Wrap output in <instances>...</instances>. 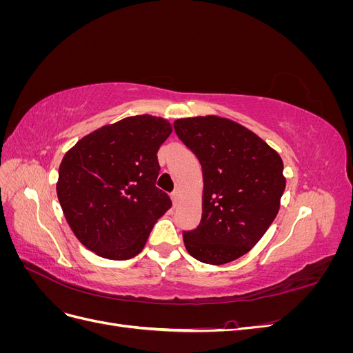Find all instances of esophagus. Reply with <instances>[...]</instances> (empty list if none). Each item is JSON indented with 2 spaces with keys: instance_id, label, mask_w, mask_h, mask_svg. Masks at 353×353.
<instances>
[{
  "instance_id": "1",
  "label": "esophagus",
  "mask_w": 353,
  "mask_h": 353,
  "mask_svg": "<svg viewBox=\"0 0 353 353\" xmlns=\"http://www.w3.org/2000/svg\"><path fill=\"white\" fill-rule=\"evenodd\" d=\"M170 199H172L174 206H176V205H178V201H179V193H178V191H174V193L170 194Z\"/></svg>"
}]
</instances>
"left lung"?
Wrapping results in <instances>:
<instances>
[{
	"mask_svg": "<svg viewBox=\"0 0 353 353\" xmlns=\"http://www.w3.org/2000/svg\"><path fill=\"white\" fill-rule=\"evenodd\" d=\"M203 169V213L184 231L188 253L203 263L239 259L258 243L280 209L285 188L280 154L248 128L218 116L174 122Z\"/></svg>",
	"mask_w": 353,
	"mask_h": 353,
	"instance_id": "obj_1",
	"label": "left lung"
}]
</instances>
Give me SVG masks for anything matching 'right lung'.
I'll return each instance as SVG.
<instances>
[{
  "mask_svg": "<svg viewBox=\"0 0 353 353\" xmlns=\"http://www.w3.org/2000/svg\"><path fill=\"white\" fill-rule=\"evenodd\" d=\"M170 132L162 117H125L83 137L63 157L57 197L85 248L113 261L143 250L156 221L172 206L156 187L157 150Z\"/></svg>",
  "mask_w": 353,
  "mask_h": 353,
  "instance_id": "obj_1",
  "label": "right lung"
}]
</instances>
